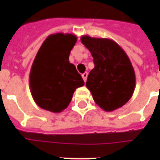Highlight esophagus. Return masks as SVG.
Returning a JSON list of instances; mask_svg holds the SVG:
<instances>
[{
	"instance_id": "esophagus-1",
	"label": "esophagus",
	"mask_w": 160,
	"mask_h": 160,
	"mask_svg": "<svg viewBox=\"0 0 160 160\" xmlns=\"http://www.w3.org/2000/svg\"><path fill=\"white\" fill-rule=\"evenodd\" d=\"M87 76H88V73H87V72H86V73H84L82 74V78H83V80H84L85 82H86V81H87Z\"/></svg>"
}]
</instances>
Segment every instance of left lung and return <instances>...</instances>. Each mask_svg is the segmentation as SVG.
I'll use <instances>...</instances> for the list:
<instances>
[{
	"label": "left lung",
	"instance_id": "8db88e82",
	"mask_svg": "<svg viewBox=\"0 0 160 160\" xmlns=\"http://www.w3.org/2000/svg\"><path fill=\"white\" fill-rule=\"evenodd\" d=\"M81 42L94 58V68L86 83L94 101L108 112L122 107L132 97L135 88V70L128 56L108 38L84 35Z\"/></svg>",
	"mask_w": 160,
	"mask_h": 160
}]
</instances>
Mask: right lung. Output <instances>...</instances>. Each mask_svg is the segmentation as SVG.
Listing matches in <instances>:
<instances>
[{
    "label": "right lung",
    "instance_id": "1",
    "mask_svg": "<svg viewBox=\"0 0 160 160\" xmlns=\"http://www.w3.org/2000/svg\"><path fill=\"white\" fill-rule=\"evenodd\" d=\"M76 42L75 35L58 32L49 35L38 50L29 73V87L32 98L42 109L62 112L76 89L84 86L75 66L69 61Z\"/></svg>",
    "mask_w": 160,
    "mask_h": 160
}]
</instances>
